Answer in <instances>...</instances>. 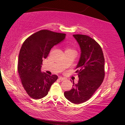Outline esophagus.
<instances>
[{"label":"esophagus","mask_w":125,"mask_h":125,"mask_svg":"<svg viewBox=\"0 0 125 125\" xmlns=\"http://www.w3.org/2000/svg\"><path fill=\"white\" fill-rule=\"evenodd\" d=\"M59 80H61V81H64V80H65V78L62 77H60Z\"/></svg>","instance_id":"obj_1"}]
</instances>
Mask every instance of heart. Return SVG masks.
Listing matches in <instances>:
<instances>
[{"label": "heart", "mask_w": 125, "mask_h": 125, "mask_svg": "<svg viewBox=\"0 0 125 125\" xmlns=\"http://www.w3.org/2000/svg\"><path fill=\"white\" fill-rule=\"evenodd\" d=\"M66 50H73V49H70V48H67V49H66Z\"/></svg>", "instance_id": "heart-1"}]
</instances>
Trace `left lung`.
I'll return each mask as SVG.
<instances>
[{"label": "left lung", "mask_w": 125, "mask_h": 125, "mask_svg": "<svg viewBox=\"0 0 125 125\" xmlns=\"http://www.w3.org/2000/svg\"><path fill=\"white\" fill-rule=\"evenodd\" d=\"M81 48L80 60L76 68L79 80L64 96L75 104L83 103L91 98L104 81L105 59L101 46L87 35H73Z\"/></svg>", "instance_id": "left-lung-1"}]
</instances>
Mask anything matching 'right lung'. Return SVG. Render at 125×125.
<instances>
[{"instance_id": "add662e5", "label": "right lung", "mask_w": 125, "mask_h": 125, "mask_svg": "<svg viewBox=\"0 0 125 125\" xmlns=\"http://www.w3.org/2000/svg\"><path fill=\"white\" fill-rule=\"evenodd\" d=\"M66 34L44 30L31 35L20 49L18 73L27 94L37 100L46 96L53 83L57 80L55 74L42 73V60L46 59L54 45L64 40Z\"/></svg>"}]
</instances>
